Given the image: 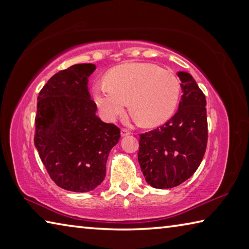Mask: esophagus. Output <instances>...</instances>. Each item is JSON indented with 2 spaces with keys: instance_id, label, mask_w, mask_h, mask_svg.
Wrapping results in <instances>:
<instances>
[{
  "instance_id": "esophagus-1",
  "label": "esophagus",
  "mask_w": 249,
  "mask_h": 249,
  "mask_svg": "<svg viewBox=\"0 0 249 249\" xmlns=\"http://www.w3.org/2000/svg\"><path fill=\"white\" fill-rule=\"evenodd\" d=\"M130 134V132L128 129H126V128H121V135L122 136H127V135H129Z\"/></svg>"
}]
</instances>
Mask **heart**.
Returning a JSON list of instances; mask_svg holds the SVG:
<instances>
[{"label":"heart","mask_w":249,"mask_h":249,"mask_svg":"<svg viewBox=\"0 0 249 249\" xmlns=\"http://www.w3.org/2000/svg\"><path fill=\"white\" fill-rule=\"evenodd\" d=\"M107 83L95 84L93 99L108 122L129 109L142 126H156L174 114L179 104L181 82L177 75L147 62H126L113 68Z\"/></svg>","instance_id":"1"}]
</instances>
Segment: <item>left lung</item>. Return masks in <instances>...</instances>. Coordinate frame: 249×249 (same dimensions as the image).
Listing matches in <instances>:
<instances>
[{"mask_svg": "<svg viewBox=\"0 0 249 249\" xmlns=\"http://www.w3.org/2000/svg\"><path fill=\"white\" fill-rule=\"evenodd\" d=\"M181 80L179 108L160 127L140 135L138 161L151 187L169 189L195 174L208 144L205 95L196 80L178 72Z\"/></svg>", "mask_w": 249, "mask_h": 249, "instance_id": "1", "label": "left lung"}]
</instances>
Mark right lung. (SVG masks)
Returning <instances> with one entry per match:
<instances>
[{"instance_id": "obj_1", "label": "right lung", "mask_w": 249, "mask_h": 249, "mask_svg": "<svg viewBox=\"0 0 249 249\" xmlns=\"http://www.w3.org/2000/svg\"><path fill=\"white\" fill-rule=\"evenodd\" d=\"M93 64L53 74L37 98L34 142L52 180L73 192H88L104 180L107 160L121 130L95 115L88 79Z\"/></svg>"}]
</instances>
